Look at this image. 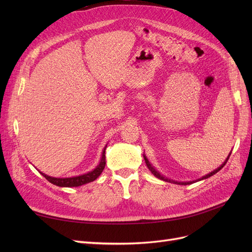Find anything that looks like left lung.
Listing matches in <instances>:
<instances>
[{
	"mask_svg": "<svg viewBox=\"0 0 252 252\" xmlns=\"http://www.w3.org/2000/svg\"><path fill=\"white\" fill-rule=\"evenodd\" d=\"M229 157H230V154H229V156L227 157V158H226V161L220 165L218 169H216V170H213L212 172H210V173H208V174H206V175H204L203 178H201V179H199V180H196V181H192V182H177V181H172V180H169V179H167V178H165V177H163V175L159 173L158 171H157L156 169H155V167L152 166L150 163H149V161H148V158H146V156L144 155V159H145V163H146V165H147V167L149 168V170L151 171V173L154 174V175H156L157 178H158L159 180H163V181H166V182H171V183H174V184H180V185H189V184H192V183H195V182H197V181H201V180H205V179H207V178H210L211 175H213V174H216L218 171H220V169L223 168V167L225 166V164L227 163V161H228V158H229Z\"/></svg>",
	"mask_w": 252,
	"mask_h": 252,
	"instance_id": "8db88e82",
	"label": "left lung"
}]
</instances>
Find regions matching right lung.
<instances>
[{
	"label": "right lung",
	"mask_w": 252,
	"mask_h": 252,
	"mask_svg": "<svg viewBox=\"0 0 252 252\" xmlns=\"http://www.w3.org/2000/svg\"><path fill=\"white\" fill-rule=\"evenodd\" d=\"M105 150H106V147L104 148V150L102 152V158H101L100 164H98L94 170H91L88 173L79 175V177H72V178H53V177H49V175H46L42 172H41V174L47 181H49L51 184L56 185V186H60V187H78V186H82L84 184H87V183L94 182L96 178H98V175H100L102 173V171L104 170L105 164H106Z\"/></svg>",
	"instance_id": "add662e5"
}]
</instances>
